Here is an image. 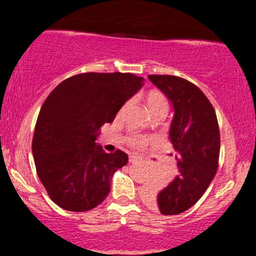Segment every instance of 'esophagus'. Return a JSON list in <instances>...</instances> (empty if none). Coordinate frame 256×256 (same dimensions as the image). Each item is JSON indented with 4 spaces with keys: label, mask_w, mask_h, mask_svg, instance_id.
I'll return each mask as SVG.
<instances>
[{
    "label": "esophagus",
    "mask_w": 256,
    "mask_h": 256,
    "mask_svg": "<svg viewBox=\"0 0 256 256\" xmlns=\"http://www.w3.org/2000/svg\"><path fill=\"white\" fill-rule=\"evenodd\" d=\"M138 156H129V163H136V162H138Z\"/></svg>",
    "instance_id": "obj_1"
}]
</instances>
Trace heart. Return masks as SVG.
I'll list each match as a JSON object with an SVG mask.
<instances>
[{"label": "heart", "mask_w": 256, "mask_h": 256, "mask_svg": "<svg viewBox=\"0 0 256 256\" xmlns=\"http://www.w3.org/2000/svg\"><path fill=\"white\" fill-rule=\"evenodd\" d=\"M146 107L150 114L154 112H160V110L168 112V100L159 90H152L146 96ZM146 142H148V138L144 136H133L129 139V144L133 146H142L146 144Z\"/></svg>", "instance_id": "b5f03b06"}]
</instances>
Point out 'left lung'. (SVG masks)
Instances as JSON below:
<instances>
[{
  "mask_svg": "<svg viewBox=\"0 0 256 256\" xmlns=\"http://www.w3.org/2000/svg\"><path fill=\"white\" fill-rule=\"evenodd\" d=\"M150 82L173 104L169 139L178 160L179 176L148 202L164 215L188 210L206 193L219 163L220 133L215 110L203 92L176 76L152 74Z\"/></svg>",
  "mask_w": 256,
  "mask_h": 256,
  "instance_id": "left-lung-1",
  "label": "left lung"
}]
</instances>
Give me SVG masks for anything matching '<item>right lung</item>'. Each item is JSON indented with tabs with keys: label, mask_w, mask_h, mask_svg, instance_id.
Instances as JSON below:
<instances>
[{
	"label": "right lung",
	"mask_w": 256,
	"mask_h": 256,
	"mask_svg": "<svg viewBox=\"0 0 256 256\" xmlns=\"http://www.w3.org/2000/svg\"><path fill=\"white\" fill-rule=\"evenodd\" d=\"M132 73H80L60 82L42 104L32 140L36 170L50 198L64 210L87 212L110 192L124 152L96 143L100 127L144 84Z\"/></svg>",
	"instance_id": "right-lung-1"
}]
</instances>
